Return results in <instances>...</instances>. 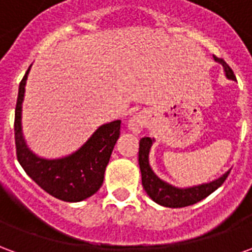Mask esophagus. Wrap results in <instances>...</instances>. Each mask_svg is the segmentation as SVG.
I'll return each instance as SVG.
<instances>
[{
  "label": "esophagus",
  "instance_id": "esophagus-1",
  "mask_svg": "<svg viewBox=\"0 0 252 252\" xmlns=\"http://www.w3.org/2000/svg\"><path fill=\"white\" fill-rule=\"evenodd\" d=\"M146 124H147V117H146V115L144 113H136L135 116H132L129 121H128V129L132 133L139 135Z\"/></svg>",
  "mask_w": 252,
  "mask_h": 252
}]
</instances>
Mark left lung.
Returning a JSON list of instances; mask_svg holds the SVG:
<instances>
[{
    "instance_id": "obj_1",
    "label": "left lung",
    "mask_w": 252,
    "mask_h": 252,
    "mask_svg": "<svg viewBox=\"0 0 252 252\" xmlns=\"http://www.w3.org/2000/svg\"><path fill=\"white\" fill-rule=\"evenodd\" d=\"M217 63H220L224 70V74L228 79L235 81V74L228 66L225 61L220 58H215ZM155 139L154 137H143L139 143V166L142 171V185L150 198L157 204L167 208H184V206L193 205L198 201L204 200L205 197L212 194L217 188L222 185V182L229 174V170L220 175L216 180L211 182H205L201 185L189 186V188H178L173 186L169 182L160 180L158 175L154 173L153 167L150 164V151L153 147Z\"/></svg>"
}]
</instances>
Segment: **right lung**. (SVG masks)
Listing matches in <instances>:
<instances>
[{
  "label": "right lung",
  "instance_id": "right-lung-1",
  "mask_svg": "<svg viewBox=\"0 0 252 252\" xmlns=\"http://www.w3.org/2000/svg\"><path fill=\"white\" fill-rule=\"evenodd\" d=\"M30 70L31 66L20 83L14 115V140L19 163L31 180L58 200L66 202L86 200L97 193L104 182L105 169L120 136L121 120L99 126L77 151L66 157L52 159L39 157L28 147L21 126Z\"/></svg>",
  "mask_w": 252,
  "mask_h": 252
}]
</instances>
